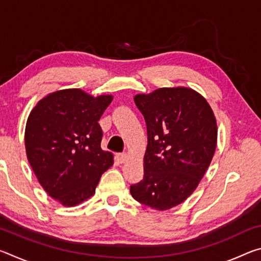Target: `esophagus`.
<instances>
[{
    "label": "esophagus",
    "mask_w": 261,
    "mask_h": 261,
    "mask_svg": "<svg viewBox=\"0 0 261 261\" xmlns=\"http://www.w3.org/2000/svg\"><path fill=\"white\" fill-rule=\"evenodd\" d=\"M116 158H117V160H118V162L120 163H124L126 160H127V154H125V153H121V154H117L116 155Z\"/></svg>",
    "instance_id": "obj_1"
}]
</instances>
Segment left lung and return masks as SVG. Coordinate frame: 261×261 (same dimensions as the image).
Wrapping results in <instances>:
<instances>
[{
  "label": "left lung",
  "mask_w": 261,
  "mask_h": 261,
  "mask_svg": "<svg viewBox=\"0 0 261 261\" xmlns=\"http://www.w3.org/2000/svg\"><path fill=\"white\" fill-rule=\"evenodd\" d=\"M134 100L146 122L147 147L144 178L131 185V196L156 211L170 210L191 196L211 165L218 143L215 115L204 96L184 86Z\"/></svg>",
  "instance_id": "1"
}]
</instances>
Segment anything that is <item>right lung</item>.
Instances as JSON below:
<instances>
[{"label": "right lung", "mask_w": 261, "mask_h": 261, "mask_svg": "<svg viewBox=\"0 0 261 261\" xmlns=\"http://www.w3.org/2000/svg\"><path fill=\"white\" fill-rule=\"evenodd\" d=\"M113 99L67 88L43 96L31 110L26 156L43 190L61 205L76 206L91 198L101 175L113 166V153L101 148L98 123Z\"/></svg>", "instance_id": "1"}]
</instances>
